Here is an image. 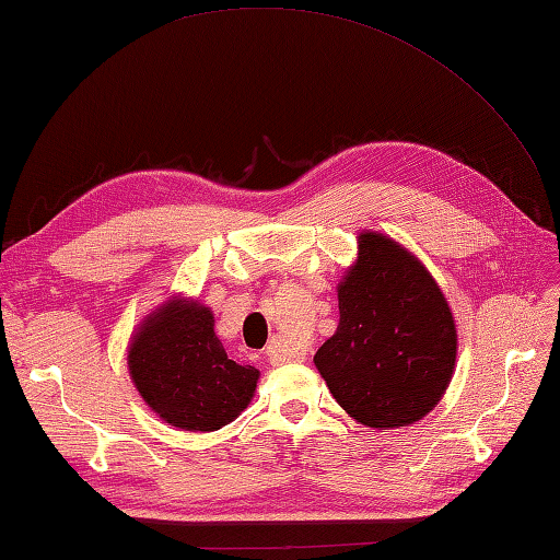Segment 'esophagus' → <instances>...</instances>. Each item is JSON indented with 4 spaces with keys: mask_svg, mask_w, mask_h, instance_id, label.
<instances>
[{
    "mask_svg": "<svg viewBox=\"0 0 560 560\" xmlns=\"http://www.w3.org/2000/svg\"><path fill=\"white\" fill-rule=\"evenodd\" d=\"M267 360L271 362V365H283V362L301 360V355H298V353H283V350H279V348L271 346V348L267 350Z\"/></svg>",
    "mask_w": 560,
    "mask_h": 560,
    "instance_id": "esophagus-1",
    "label": "esophagus"
}]
</instances>
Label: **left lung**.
Listing matches in <instances>:
<instances>
[{
	"mask_svg": "<svg viewBox=\"0 0 560 560\" xmlns=\"http://www.w3.org/2000/svg\"><path fill=\"white\" fill-rule=\"evenodd\" d=\"M339 312V329L315 355L336 402L374 429L422 420L446 392L458 346L436 281L396 241L362 233Z\"/></svg>",
	"mask_w": 560,
	"mask_h": 560,
	"instance_id": "left-lung-1",
	"label": "left lung"
}]
</instances>
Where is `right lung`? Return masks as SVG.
<instances>
[{"label":"right lung","instance_id":"add662e5","mask_svg":"<svg viewBox=\"0 0 560 560\" xmlns=\"http://www.w3.org/2000/svg\"><path fill=\"white\" fill-rule=\"evenodd\" d=\"M128 370L160 418L188 432H214L248 408L259 372L226 355L210 307L172 301L142 324Z\"/></svg>","mask_w":560,"mask_h":560}]
</instances>
